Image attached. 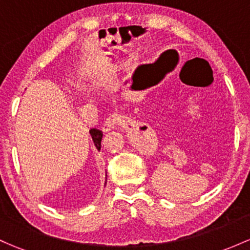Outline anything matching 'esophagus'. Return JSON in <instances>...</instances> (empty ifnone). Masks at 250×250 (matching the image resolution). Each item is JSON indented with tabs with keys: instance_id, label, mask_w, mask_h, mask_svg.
Listing matches in <instances>:
<instances>
[{
	"instance_id": "1",
	"label": "esophagus",
	"mask_w": 250,
	"mask_h": 250,
	"mask_svg": "<svg viewBox=\"0 0 250 250\" xmlns=\"http://www.w3.org/2000/svg\"><path fill=\"white\" fill-rule=\"evenodd\" d=\"M123 122H125V118H123V116H121V115H117V114L111 115V116L107 117L106 121H105L103 130L104 132H109V130L114 129V128L118 127V125H123Z\"/></svg>"
}]
</instances>
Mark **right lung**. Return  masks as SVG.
<instances>
[{
  "label": "right lung",
  "mask_w": 250,
  "mask_h": 250,
  "mask_svg": "<svg viewBox=\"0 0 250 250\" xmlns=\"http://www.w3.org/2000/svg\"><path fill=\"white\" fill-rule=\"evenodd\" d=\"M90 134L92 136V140H93V144L94 146H96V148L101 149L102 147V139H103V132L99 129H96V128H92L90 130Z\"/></svg>",
  "instance_id": "obj_1"
}]
</instances>
